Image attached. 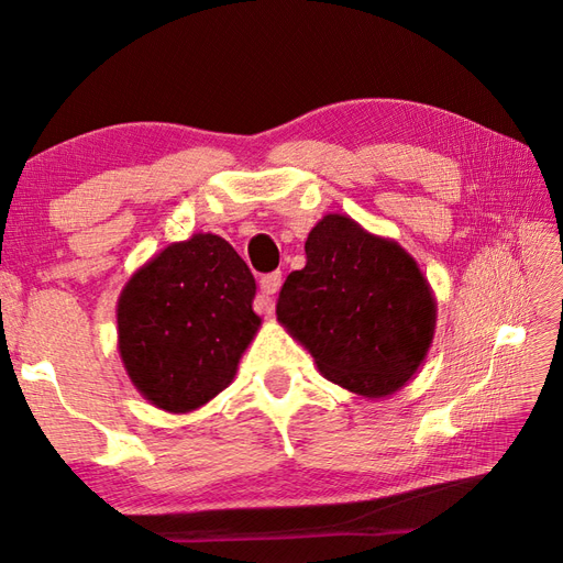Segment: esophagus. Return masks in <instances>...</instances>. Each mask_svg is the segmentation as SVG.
Returning a JSON list of instances; mask_svg holds the SVG:
<instances>
[{"label":"esophagus","mask_w":563,"mask_h":563,"mask_svg":"<svg viewBox=\"0 0 563 563\" xmlns=\"http://www.w3.org/2000/svg\"><path fill=\"white\" fill-rule=\"evenodd\" d=\"M280 283H283V275H280V271H275V273L263 275V278H261V295H258V300H256V309H258V314H268V317L273 314V309H275V300H273V295L278 292Z\"/></svg>","instance_id":"esophagus-1"}]
</instances>
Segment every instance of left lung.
I'll use <instances>...</instances> for the list:
<instances>
[{
    "label": "left lung",
    "instance_id": "left-lung-1",
    "mask_svg": "<svg viewBox=\"0 0 563 563\" xmlns=\"http://www.w3.org/2000/svg\"><path fill=\"white\" fill-rule=\"evenodd\" d=\"M305 254L280 290V324L333 385L365 399L401 389L423 365L438 319L413 256L339 212L312 227Z\"/></svg>",
    "mask_w": 563,
    "mask_h": 563
}]
</instances>
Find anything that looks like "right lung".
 <instances>
[{"instance_id": "obj_1", "label": "right lung", "mask_w": 563, "mask_h": 563, "mask_svg": "<svg viewBox=\"0 0 563 563\" xmlns=\"http://www.w3.org/2000/svg\"><path fill=\"white\" fill-rule=\"evenodd\" d=\"M254 297V275L222 236L162 249L118 297V353L135 389L169 413L218 397L261 327Z\"/></svg>"}]
</instances>
